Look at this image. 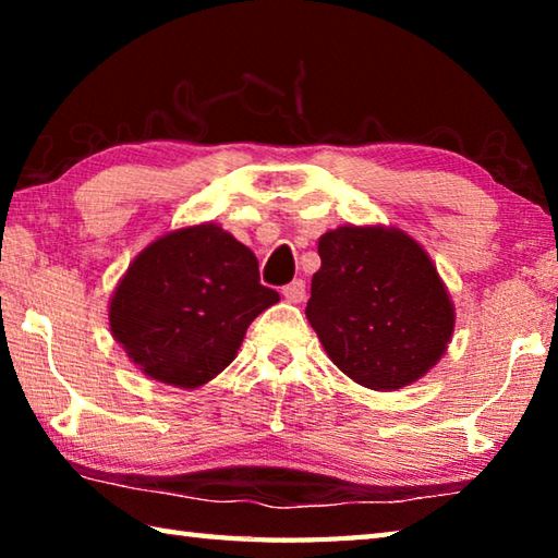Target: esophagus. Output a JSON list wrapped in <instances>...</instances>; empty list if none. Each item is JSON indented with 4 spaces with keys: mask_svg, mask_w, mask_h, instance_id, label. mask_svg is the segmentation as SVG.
<instances>
[{
    "mask_svg": "<svg viewBox=\"0 0 558 558\" xmlns=\"http://www.w3.org/2000/svg\"><path fill=\"white\" fill-rule=\"evenodd\" d=\"M282 295H286L288 302H302L305 300V280H292L282 288Z\"/></svg>",
    "mask_w": 558,
    "mask_h": 558,
    "instance_id": "obj_1",
    "label": "esophagus"
}]
</instances>
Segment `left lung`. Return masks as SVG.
<instances>
[{"instance_id":"left-lung-1","label":"left lung","mask_w":558,"mask_h":558,"mask_svg":"<svg viewBox=\"0 0 558 558\" xmlns=\"http://www.w3.org/2000/svg\"><path fill=\"white\" fill-rule=\"evenodd\" d=\"M323 266L305 307L329 359L349 379L393 391L446 352L456 313L426 251L381 226H339L317 245Z\"/></svg>"}]
</instances>
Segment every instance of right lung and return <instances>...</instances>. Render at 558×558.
<instances>
[{"mask_svg": "<svg viewBox=\"0 0 558 558\" xmlns=\"http://www.w3.org/2000/svg\"><path fill=\"white\" fill-rule=\"evenodd\" d=\"M278 300L251 248L202 223L132 260L110 302V329L147 376L196 389L233 362L245 329Z\"/></svg>", "mask_w": 558, "mask_h": 558, "instance_id": "right-lung-1", "label": "right lung"}]
</instances>
